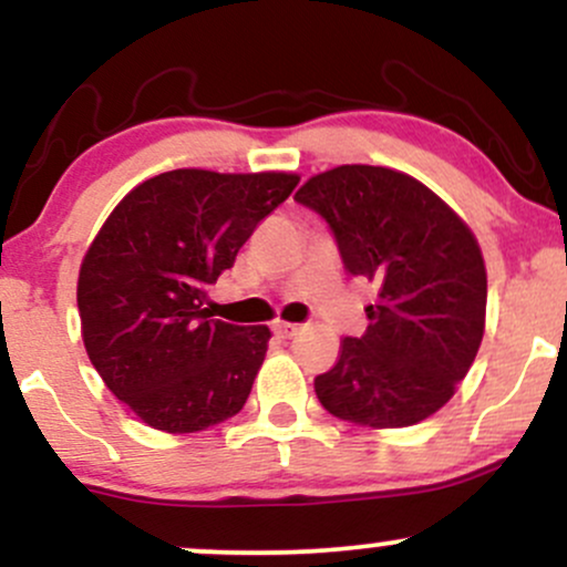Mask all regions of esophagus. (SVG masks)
<instances>
[{
    "label": "esophagus",
    "mask_w": 567,
    "mask_h": 567,
    "mask_svg": "<svg viewBox=\"0 0 567 567\" xmlns=\"http://www.w3.org/2000/svg\"><path fill=\"white\" fill-rule=\"evenodd\" d=\"M298 324H292V322H277L275 324V336H279V338H292V336H298Z\"/></svg>",
    "instance_id": "esophagus-1"
}]
</instances>
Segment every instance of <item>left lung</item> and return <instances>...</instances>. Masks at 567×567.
<instances>
[{
    "mask_svg": "<svg viewBox=\"0 0 567 567\" xmlns=\"http://www.w3.org/2000/svg\"><path fill=\"white\" fill-rule=\"evenodd\" d=\"M296 202L324 218L349 275L379 288L365 336L343 338L336 365L315 379L317 400L373 429L437 413L485 333L487 275L470 226L432 188L373 165L315 175Z\"/></svg>",
    "mask_w": 567,
    "mask_h": 567,
    "instance_id": "left-lung-1",
    "label": "left lung"
}]
</instances>
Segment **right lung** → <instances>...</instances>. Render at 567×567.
I'll return each instance as SVG.
<instances>
[{
    "mask_svg": "<svg viewBox=\"0 0 567 567\" xmlns=\"http://www.w3.org/2000/svg\"><path fill=\"white\" fill-rule=\"evenodd\" d=\"M296 186L292 173L171 171L101 226L76 285L84 349L143 424L188 434L243 410L271 333L210 320L202 303Z\"/></svg>",
    "mask_w": 567,
    "mask_h": 567,
    "instance_id": "1",
    "label": "right lung"
}]
</instances>
